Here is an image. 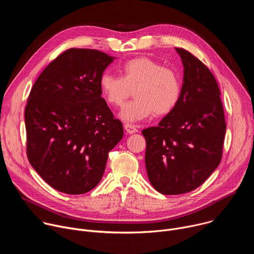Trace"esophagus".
I'll return each instance as SVG.
<instances>
[{"label": "esophagus", "mask_w": 254, "mask_h": 254, "mask_svg": "<svg viewBox=\"0 0 254 254\" xmlns=\"http://www.w3.org/2000/svg\"><path fill=\"white\" fill-rule=\"evenodd\" d=\"M124 127H125V129L127 130V133H134V132H136V131H137L136 127H135V126H133V125L126 124Z\"/></svg>", "instance_id": "obj_1"}]
</instances>
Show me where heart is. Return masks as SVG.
Listing matches in <instances>:
<instances>
[{
	"label": "heart",
	"instance_id": "obj_1",
	"mask_svg": "<svg viewBox=\"0 0 254 254\" xmlns=\"http://www.w3.org/2000/svg\"><path fill=\"white\" fill-rule=\"evenodd\" d=\"M122 77L104 73L99 79L101 96L107 104L122 106L132 90V101L124 106L119 117L127 123L143 121L151 116L164 117L179 103L182 85L177 72L147 57L127 61L121 68Z\"/></svg>",
	"mask_w": 254,
	"mask_h": 254
}]
</instances>
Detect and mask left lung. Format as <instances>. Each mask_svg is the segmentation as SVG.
<instances>
[{
    "label": "left lung",
    "mask_w": 254,
    "mask_h": 254,
    "mask_svg": "<svg viewBox=\"0 0 254 254\" xmlns=\"http://www.w3.org/2000/svg\"><path fill=\"white\" fill-rule=\"evenodd\" d=\"M176 51L184 67L179 103L158 127L141 131L150 183L164 195L202 185L220 164L226 132L220 90L211 71L185 49Z\"/></svg>",
    "instance_id": "left-lung-1"
}]
</instances>
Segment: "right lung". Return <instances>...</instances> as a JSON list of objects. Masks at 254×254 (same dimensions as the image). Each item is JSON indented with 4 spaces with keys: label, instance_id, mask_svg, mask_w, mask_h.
Instances as JSON below:
<instances>
[{
    "label": "right lung",
    "instance_id": "add662e5",
    "mask_svg": "<svg viewBox=\"0 0 254 254\" xmlns=\"http://www.w3.org/2000/svg\"><path fill=\"white\" fill-rule=\"evenodd\" d=\"M116 57L72 48L35 81L25 108L27 156L53 189L70 195L92 190L107 157L124 136L123 124L101 97L99 79Z\"/></svg>",
    "mask_w": 254,
    "mask_h": 254
}]
</instances>
